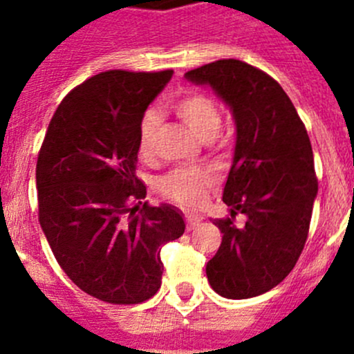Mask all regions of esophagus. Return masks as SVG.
Here are the masks:
<instances>
[{"label": "esophagus", "mask_w": 354, "mask_h": 354, "mask_svg": "<svg viewBox=\"0 0 354 354\" xmlns=\"http://www.w3.org/2000/svg\"><path fill=\"white\" fill-rule=\"evenodd\" d=\"M185 221H187V230L190 231V230H194L195 226H198L200 221H202V217L195 216V214H187V216H185Z\"/></svg>", "instance_id": "obj_1"}]
</instances>
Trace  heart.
I'll return each instance as SVG.
<instances>
[{
  "mask_svg": "<svg viewBox=\"0 0 354 354\" xmlns=\"http://www.w3.org/2000/svg\"><path fill=\"white\" fill-rule=\"evenodd\" d=\"M171 111L194 131L198 140L209 142V144H216L219 140L223 113L216 99L210 95L197 91H188L176 101L171 102ZM159 127L160 120L156 111H149L144 114L140 121V131H138V154L144 159H149L154 154ZM212 183L214 176L207 169L174 167L159 178L157 188L167 200L194 209L202 203Z\"/></svg>",
  "mask_w": 354,
  "mask_h": 354,
  "instance_id": "b5f03b06",
  "label": "heart"
}]
</instances>
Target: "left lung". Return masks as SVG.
<instances>
[{
    "label": "left lung",
    "instance_id": "8db88e82",
    "mask_svg": "<svg viewBox=\"0 0 354 354\" xmlns=\"http://www.w3.org/2000/svg\"><path fill=\"white\" fill-rule=\"evenodd\" d=\"M185 77L209 84L231 106L238 133L223 192L231 214L214 221L223 241L207 279L224 298L263 295L286 279L308 238L319 190L308 133L279 82L257 66L217 59Z\"/></svg>",
    "mask_w": 354,
    "mask_h": 354
}]
</instances>
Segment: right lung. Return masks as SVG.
Listing matches in <instances>:
<instances>
[{
  "mask_svg": "<svg viewBox=\"0 0 354 354\" xmlns=\"http://www.w3.org/2000/svg\"><path fill=\"white\" fill-rule=\"evenodd\" d=\"M171 75L108 70L87 78L53 114L37 156L39 223L55 259L75 286L113 305L152 298L160 248L185 233L181 214L144 202L147 188L135 176L140 121Z\"/></svg>",
  "mask_w": 354,
  "mask_h": 354,
  "instance_id": "1",
  "label": "right lung"
}]
</instances>
